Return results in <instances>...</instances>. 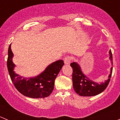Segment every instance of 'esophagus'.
I'll list each match as a JSON object with an SVG mask.
<instances>
[{
  "instance_id": "1",
  "label": "esophagus",
  "mask_w": 120,
  "mask_h": 120,
  "mask_svg": "<svg viewBox=\"0 0 120 120\" xmlns=\"http://www.w3.org/2000/svg\"><path fill=\"white\" fill-rule=\"evenodd\" d=\"M71 61V57L70 56H66L64 59V63L66 65L70 64Z\"/></svg>"
}]
</instances>
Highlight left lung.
<instances>
[{
    "instance_id": "obj_1",
    "label": "left lung",
    "mask_w": 120,
    "mask_h": 120,
    "mask_svg": "<svg viewBox=\"0 0 120 120\" xmlns=\"http://www.w3.org/2000/svg\"><path fill=\"white\" fill-rule=\"evenodd\" d=\"M110 60L112 66V51L109 50ZM71 67L73 68L72 85L75 92L81 96H93L99 95L105 90L110 80L112 67H111L110 74L108 79L105 82L98 83L89 79L83 74L81 67L77 62L71 63Z\"/></svg>"
}]
</instances>
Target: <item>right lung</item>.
Listing matches in <instances>:
<instances>
[{
	"instance_id": "obj_1",
	"label": "right lung",
	"mask_w": 120,
	"mask_h": 120,
	"mask_svg": "<svg viewBox=\"0 0 120 120\" xmlns=\"http://www.w3.org/2000/svg\"><path fill=\"white\" fill-rule=\"evenodd\" d=\"M13 56L10 44L8 47L7 65L10 77L15 88L28 98L38 99L49 96L54 89V81L63 66L64 61L60 60L52 63L35 77L23 78L14 71L15 65L13 61Z\"/></svg>"
}]
</instances>
